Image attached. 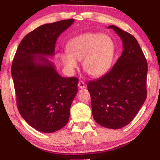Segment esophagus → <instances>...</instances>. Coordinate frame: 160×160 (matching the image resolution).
Wrapping results in <instances>:
<instances>
[{
    "instance_id": "34e87169",
    "label": "esophagus",
    "mask_w": 160,
    "mask_h": 160,
    "mask_svg": "<svg viewBox=\"0 0 160 160\" xmlns=\"http://www.w3.org/2000/svg\"><path fill=\"white\" fill-rule=\"evenodd\" d=\"M78 86L80 88V89H84V88L86 87V84L83 82V81L80 80V81H79V82H78Z\"/></svg>"
}]
</instances>
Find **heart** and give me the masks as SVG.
Segmentation results:
<instances>
[{
  "instance_id": "1",
  "label": "heart",
  "mask_w": 160,
  "mask_h": 160,
  "mask_svg": "<svg viewBox=\"0 0 160 160\" xmlns=\"http://www.w3.org/2000/svg\"><path fill=\"white\" fill-rule=\"evenodd\" d=\"M67 52L60 54L61 62L66 70L73 73L82 60L84 71L98 77L109 69L115 56V43L111 37L96 32H86L71 39Z\"/></svg>"
}]
</instances>
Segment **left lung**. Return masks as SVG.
<instances>
[{"label": "left lung", "instance_id": "obj_1", "mask_svg": "<svg viewBox=\"0 0 160 160\" xmlns=\"http://www.w3.org/2000/svg\"><path fill=\"white\" fill-rule=\"evenodd\" d=\"M123 43L122 55L110 71L87 84L95 121L102 127L118 129L136 116L147 98V60L133 36L115 25Z\"/></svg>", "mask_w": 160, "mask_h": 160}]
</instances>
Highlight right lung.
<instances>
[{
    "label": "right lung",
    "instance_id": "add662e5",
    "mask_svg": "<svg viewBox=\"0 0 160 160\" xmlns=\"http://www.w3.org/2000/svg\"><path fill=\"white\" fill-rule=\"evenodd\" d=\"M73 22L63 20L38 27L24 37L13 58L12 76L18 111L40 132H53L67 124L78 93V78L60 76L45 57L54 56L57 38Z\"/></svg>",
    "mask_w": 160,
    "mask_h": 160
}]
</instances>
